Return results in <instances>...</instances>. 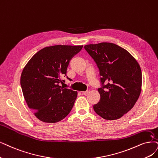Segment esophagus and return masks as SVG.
Segmentation results:
<instances>
[{"instance_id": "esophagus-1", "label": "esophagus", "mask_w": 158, "mask_h": 158, "mask_svg": "<svg viewBox=\"0 0 158 158\" xmlns=\"http://www.w3.org/2000/svg\"><path fill=\"white\" fill-rule=\"evenodd\" d=\"M89 90H86V91H84V92H83V95H87L89 94Z\"/></svg>"}]
</instances>
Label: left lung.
Here are the masks:
<instances>
[{
  "mask_svg": "<svg viewBox=\"0 0 158 158\" xmlns=\"http://www.w3.org/2000/svg\"><path fill=\"white\" fill-rule=\"evenodd\" d=\"M84 48L101 76L100 100L93 106L94 111L108 120L121 118L133 107L141 94V67L129 52L114 44L102 42Z\"/></svg>",
  "mask_w": 158,
  "mask_h": 158,
  "instance_id": "1",
  "label": "left lung"
}]
</instances>
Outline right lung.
I'll list each match as a JSON object with an SVG mask.
<instances>
[{"instance_id":"right-lung-1","label":"right lung","mask_w":158,"mask_h":158,"mask_svg":"<svg viewBox=\"0 0 158 158\" xmlns=\"http://www.w3.org/2000/svg\"><path fill=\"white\" fill-rule=\"evenodd\" d=\"M83 45H57L37 52L23 68L22 92L28 107L40 120L55 123L71 111L77 92L64 89L60 83L66 76L69 61ZM69 79V78L67 77Z\"/></svg>"}]
</instances>
